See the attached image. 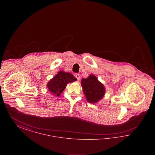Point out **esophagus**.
<instances>
[{
  "label": "esophagus",
  "mask_w": 155,
  "mask_h": 155,
  "mask_svg": "<svg viewBox=\"0 0 155 155\" xmlns=\"http://www.w3.org/2000/svg\"><path fill=\"white\" fill-rule=\"evenodd\" d=\"M75 78L78 80V81L80 80V74H76L75 75Z\"/></svg>",
  "instance_id": "34e87169"
}]
</instances>
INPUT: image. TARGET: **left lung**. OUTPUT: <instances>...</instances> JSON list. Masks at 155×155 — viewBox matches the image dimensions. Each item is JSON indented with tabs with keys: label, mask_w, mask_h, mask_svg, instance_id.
<instances>
[{
	"label": "left lung",
	"mask_w": 155,
	"mask_h": 155,
	"mask_svg": "<svg viewBox=\"0 0 155 155\" xmlns=\"http://www.w3.org/2000/svg\"><path fill=\"white\" fill-rule=\"evenodd\" d=\"M81 84L83 93L89 103H97L103 99L105 87L95 75L91 74L87 78H82Z\"/></svg>",
	"instance_id": "8db88e82"
}]
</instances>
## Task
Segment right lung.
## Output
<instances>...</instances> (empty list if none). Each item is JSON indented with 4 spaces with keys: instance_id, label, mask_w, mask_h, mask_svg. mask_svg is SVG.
Returning a JSON list of instances; mask_svg holds the SVG:
<instances>
[{
    "instance_id": "right-lung-1",
    "label": "right lung",
    "mask_w": 155,
    "mask_h": 155,
    "mask_svg": "<svg viewBox=\"0 0 155 155\" xmlns=\"http://www.w3.org/2000/svg\"><path fill=\"white\" fill-rule=\"evenodd\" d=\"M77 81L73 74L60 71L47 84V88L52 95L59 96L68 83Z\"/></svg>"
}]
</instances>
